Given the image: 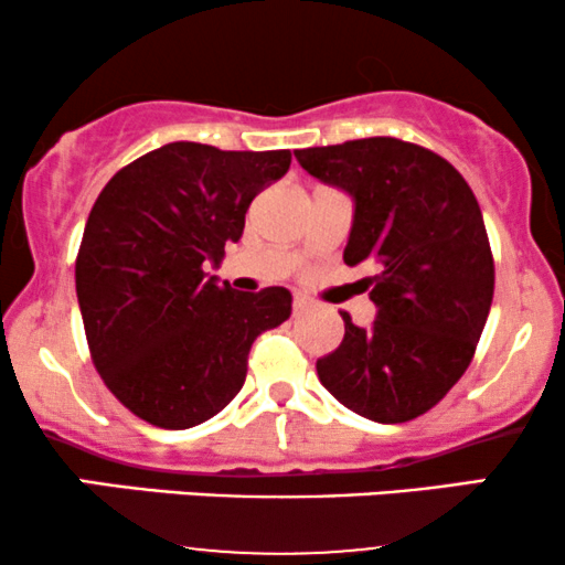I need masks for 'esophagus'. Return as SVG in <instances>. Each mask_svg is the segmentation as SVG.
Segmentation results:
<instances>
[{"mask_svg": "<svg viewBox=\"0 0 565 565\" xmlns=\"http://www.w3.org/2000/svg\"><path fill=\"white\" fill-rule=\"evenodd\" d=\"M310 305H313V302H310L305 295H295V300H291V308H295V313H305Z\"/></svg>", "mask_w": 565, "mask_h": 565, "instance_id": "1", "label": "esophagus"}]
</instances>
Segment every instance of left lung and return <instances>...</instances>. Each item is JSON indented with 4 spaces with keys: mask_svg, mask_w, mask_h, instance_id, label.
<instances>
[{
    "mask_svg": "<svg viewBox=\"0 0 565 565\" xmlns=\"http://www.w3.org/2000/svg\"><path fill=\"white\" fill-rule=\"evenodd\" d=\"M302 170L355 199L342 260L374 263L377 319L342 310L340 348L316 361L321 385L374 423L430 412L468 372L494 297V257L468 180L430 148L364 138L295 151Z\"/></svg>",
    "mask_w": 565,
    "mask_h": 565,
    "instance_id": "1",
    "label": "left lung"
}]
</instances>
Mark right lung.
Masks as SVG:
<instances>
[{"mask_svg": "<svg viewBox=\"0 0 565 565\" xmlns=\"http://www.w3.org/2000/svg\"><path fill=\"white\" fill-rule=\"evenodd\" d=\"M289 164V151L170 142L121 167L93 204L76 255L84 334L108 391L148 425L185 430L223 412L252 342L289 319L284 287L244 295L204 274Z\"/></svg>", "mask_w": 565, "mask_h": 565, "instance_id": "add662e5", "label": "right lung"}]
</instances>
